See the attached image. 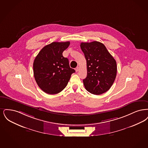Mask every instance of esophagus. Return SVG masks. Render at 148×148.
Masks as SVG:
<instances>
[{"label":"esophagus","instance_id":"esophagus-1","mask_svg":"<svg viewBox=\"0 0 148 148\" xmlns=\"http://www.w3.org/2000/svg\"><path fill=\"white\" fill-rule=\"evenodd\" d=\"M79 67H77L76 68V69H75V70L76 72H78V71H79Z\"/></svg>","mask_w":148,"mask_h":148}]
</instances>
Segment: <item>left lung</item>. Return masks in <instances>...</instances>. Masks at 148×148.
Here are the masks:
<instances>
[{"instance_id": "8db88e82", "label": "left lung", "mask_w": 148, "mask_h": 148, "mask_svg": "<svg viewBox=\"0 0 148 148\" xmlns=\"http://www.w3.org/2000/svg\"><path fill=\"white\" fill-rule=\"evenodd\" d=\"M87 61V77L83 80L86 90L99 95L109 90L114 83L117 67L115 59L106 46L98 41L81 42Z\"/></svg>"}]
</instances>
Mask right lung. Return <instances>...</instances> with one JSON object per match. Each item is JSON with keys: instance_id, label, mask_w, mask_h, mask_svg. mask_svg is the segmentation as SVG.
<instances>
[{"instance_id": "obj_1", "label": "right lung", "mask_w": 148, "mask_h": 148, "mask_svg": "<svg viewBox=\"0 0 148 148\" xmlns=\"http://www.w3.org/2000/svg\"><path fill=\"white\" fill-rule=\"evenodd\" d=\"M70 41L53 42L46 45L35 58L34 75L39 87L49 95L60 93L68 84L75 70L71 69L67 58L62 53Z\"/></svg>"}]
</instances>
